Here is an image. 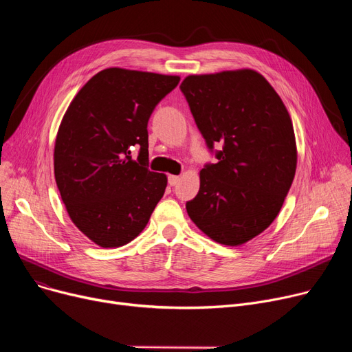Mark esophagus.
<instances>
[{"label":"esophagus","instance_id":"34e87169","mask_svg":"<svg viewBox=\"0 0 352 352\" xmlns=\"http://www.w3.org/2000/svg\"><path fill=\"white\" fill-rule=\"evenodd\" d=\"M179 179H181V178L177 177V175H170V177H168V184H170L171 187H174V186H177V184L179 182Z\"/></svg>","mask_w":352,"mask_h":352}]
</instances>
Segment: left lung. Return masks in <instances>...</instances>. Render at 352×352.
Here are the masks:
<instances>
[{
	"label": "left lung",
	"instance_id": "8db88e82",
	"mask_svg": "<svg viewBox=\"0 0 352 352\" xmlns=\"http://www.w3.org/2000/svg\"><path fill=\"white\" fill-rule=\"evenodd\" d=\"M179 88L218 160L201 170L187 212L214 241L241 245L271 226L291 188L297 168L291 117L254 69L188 76ZM217 143L221 152L213 151Z\"/></svg>",
	"mask_w": 352,
	"mask_h": 352
}]
</instances>
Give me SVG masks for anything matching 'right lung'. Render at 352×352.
<instances>
[{
    "mask_svg": "<svg viewBox=\"0 0 352 352\" xmlns=\"http://www.w3.org/2000/svg\"><path fill=\"white\" fill-rule=\"evenodd\" d=\"M178 82L177 76L107 68L78 91L61 121L55 181L72 223L102 248L133 241L165 192L166 175L148 170L146 125Z\"/></svg>",
    "mask_w": 352,
    "mask_h": 352,
    "instance_id": "add662e5",
    "label": "right lung"
}]
</instances>
